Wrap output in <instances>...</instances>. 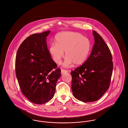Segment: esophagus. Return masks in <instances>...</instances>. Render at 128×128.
I'll return each instance as SVG.
<instances>
[{
    "instance_id": "1",
    "label": "esophagus",
    "mask_w": 128,
    "mask_h": 128,
    "mask_svg": "<svg viewBox=\"0 0 128 128\" xmlns=\"http://www.w3.org/2000/svg\"><path fill=\"white\" fill-rule=\"evenodd\" d=\"M68 71L67 70H64V69H61V73L62 74H65L66 73H67Z\"/></svg>"
}]
</instances>
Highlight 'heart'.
<instances>
[{
    "label": "heart",
    "mask_w": 128,
    "mask_h": 128,
    "mask_svg": "<svg viewBox=\"0 0 128 128\" xmlns=\"http://www.w3.org/2000/svg\"><path fill=\"white\" fill-rule=\"evenodd\" d=\"M55 43H52L48 48L53 61L57 64L66 56L63 65L67 67L73 63L79 65L87 59L92 48L90 40L82 34L74 32H64L55 36Z\"/></svg>",
    "instance_id": "1"
}]
</instances>
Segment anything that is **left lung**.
Returning a JSON list of instances; mask_svg holds the SVG:
<instances>
[{
    "mask_svg": "<svg viewBox=\"0 0 128 128\" xmlns=\"http://www.w3.org/2000/svg\"><path fill=\"white\" fill-rule=\"evenodd\" d=\"M95 44L86 62L71 72L74 97L82 102H96L108 89L113 65L112 56L102 37L92 32Z\"/></svg>",
    "mask_w": 128,
    "mask_h": 128,
    "instance_id": "8db88e82",
    "label": "left lung"
}]
</instances>
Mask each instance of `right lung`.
Masks as SVG:
<instances>
[{"instance_id": "obj_1", "label": "right lung", "mask_w": 128, "mask_h": 128, "mask_svg": "<svg viewBox=\"0 0 128 128\" xmlns=\"http://www.w3.org/2000/svg\"><path fill=\"white\" fill-rule=\"evenodd\" d=\"M50 31L28 36L20 46L15 61L16 77L22 94L32 102L42 104L54 96L61 70L51 59L46 37Z\"/></svg>"}]
</instances>
